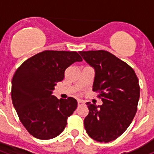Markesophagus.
Here are the masks:
<instances>
[{
  "mask_svg": "<svg viewBox=\"0 0 154 154\" xmlns=\"http://www.w3.org/2000/svg\"><path fill=\"white\" fill-rule=\"evenodd\" d=\"M77 105H84V101H82V100H78V101H77Z\"/></svg>",
  "mask_w": 154,
  "mask_h": 154,
  "instance_id": "1",
  "label": "esophagus"
}]
</instances>
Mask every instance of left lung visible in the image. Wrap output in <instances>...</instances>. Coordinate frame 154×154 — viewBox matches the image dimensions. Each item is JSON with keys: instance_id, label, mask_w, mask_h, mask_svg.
<instances>
[{"instance_id": "1", "label": "left lung", "mask_w": 154, "mask_h": 154, "mask_svg": "<svg viewBox=\"0 0 154 154\" xmlns=\"http://www.w3.org/2000/svg\"><path fill=\"white\" fill-rule=\"evenodd\" d=\"M95 69L93 91L99 93L101 105L87 102L89 114L85 129L91 138L109 142L120 137L131 124L137 109L140 86L131 66L105 50L80 51Z\"/></svg>"}]
</instances>
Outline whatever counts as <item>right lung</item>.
<instances>
[{
    "instance_id": "add662e5",
    "label": "right lung",
    "mask_w": 154,
    "mask_h": 154,
    "mask_svg": "<svg viewBox=\"0 0 154 154\" xmlns=\"http://www.w3.org/2000/svg\"><path fill=\"white\" fill-rule=\"evenodd\" d=\"M75 51L45 50L27 59L13 75L11 97L20 122L36 138L49 140L58 136L68 117L77 109L73 97L57 99L52 95L57 82L76 61H82Z\"/></svg>"
}]
</instances>
